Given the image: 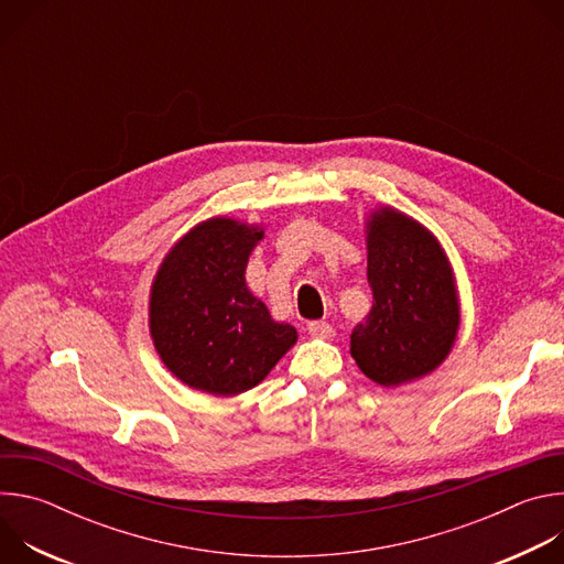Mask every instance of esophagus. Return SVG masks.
<instances>
[{"instance_id":"obj_1","label":"esophagus","mask_w":564,"mask_h":564,"mask_svg":"<svg viewBox=\"0 0 564 564\" xmlns=\"http://www.w3.org/2000/svg\"><path fill=\"white\" fill-rule=\"evenodd\" d=\"M307 333L318 339H328V337H333V326L328 324V321H310Z\"/></svg>"}]
</instances>
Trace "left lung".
I'll use <instances>...</instances> for the list:
<instances>
[{
	"instance_id": "8db88e82",
	"label": "left lung",
	"mask_w": 564,
	"mask_h": 564,
	"mask_svg": "<svg viewBox=\"0 0 564 564\" xmlns=\"http://www.w3.org/2000/svg\"><path fill=\"white\" fill-rule=\"evenodd\" d=\"M372 307L350 335L357 366L381 386H399L435 370L448 355L459 307L451 265L417 220L381 209L368 223Z\"/></svg>"
}]
</instances>
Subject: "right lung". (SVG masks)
Returning a JSON list of instances; mask_svg holds the SVG:
<instances>
[{"label": "right lung", "mask_w": 564, "mask_h": 564, "mask_svg": "<svg viewBox=\"0 0 564 564\" xmlns=\"http://www.w3.org/2000/svg\"><path fill=\"white\" fill-rule=\"evenodd\" d=\"M263 229L212 218L183 236L160 265L149 326L165 366L189 388L238 394L254 388L294 346L248 290L246 268Z\"/></svg>", "instance_id": "add662e5"}]
</instances>
